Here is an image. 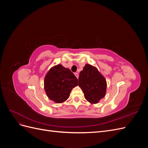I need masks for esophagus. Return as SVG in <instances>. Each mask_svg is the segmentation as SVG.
<instances>
[{
	"label": "esophagus",
	"instance_id": "34e87169",
	"mask_svg": "<svg viewBox=\"0 0 148 148\" xmlns=\"http://www.w3.org/2000/svg\"><path fill=\"white\" fill-rule=\"evenodd\" d=\"M75 75L76 76V77H77V78H78V77H79V74H78V73H75Z\"/></svg>",
	"mask_w": 148,
	"mask_h": 148
}]
</instances>
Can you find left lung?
Wrapping results in <instances>:
<instances>
[{"label": "left lung", "mask_w": 148, "mask_h": 148, "mask_svg": "<svg viewBox=\"0 0 148 148\" xmlns=\"http://www.w3.org/2000/svg\"><path fill=\"white\" fill-rule=\"evenodd\" d=\"M78 85L82 88L85 99L92 104H96L104 97L106 92V80L96 68L86 64L80 71Z\"/></svg>", "instance_id": "1"}]
</instances>
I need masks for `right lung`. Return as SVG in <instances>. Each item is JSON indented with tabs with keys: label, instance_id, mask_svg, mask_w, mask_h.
Returning a JSON list of instances; mask_svg holds the SVG:
<instances>
[{
	"label": "right lung",
	"instance_id": "add662e5",
	"mask_svg": "<svg viewBox=\"0 0 148 148\" xmlns=\"http://www.w3.org/2000/svg\"><path fill=\"white\" fill-rule=\"evenodd\" d=\"M78 84L75 75L60 64L51 69L44 78V89L48 97L57 103L65 101L71 89Z\"/></svg>",
	"mask_w": 148,
	"mask_h": 148
}]
</instances>
